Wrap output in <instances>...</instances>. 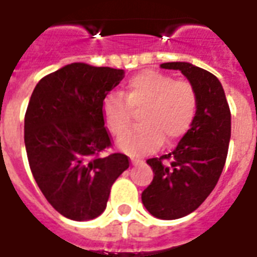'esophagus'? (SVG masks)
<instances>
[{
	"label": "esophagus",
	"instance_id": "1",
	"mask_svg": "<svg viewBox=\"0 0 257 257\" xmlns=\"http://www.w3.org/2000/svg\"><path fill=\"white\" fill-rule=\"evenodd\" d=\"M141 163H143V160H139V159H132V165H140Z\"/></svg>",
	"mask_w": 257,
	"mask_h": 257
}]
</instances>
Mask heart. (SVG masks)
Here are the masks:
<instances>
[{
  "mask_svg": "<svg viewBox=\"0 0 257 257\" xmlns=\"http://www.w3.org/2000/svg\"><path fill=\"white\" fill-rule=\"evenodd\" d=\"M199 97L187 80L144 70L133 76L124 96L112 93L102 102V116L113 136L120 137L132 122L133 111L141 108V125L121 137L120 147L131 156H144L168 144L189 131L197 112Z\"/></svg>",
  "mask_w": 257,
  "mask_h": 257,
  "instance_id": "heart-1",
  "label": "heart"
}]
</instances>
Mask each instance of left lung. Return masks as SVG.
Masks as SVG:
<instances>
[{
  "instance_id": "8db88e82",
  "label": "left lung",
  "mask_w": 257,
  "mask_h": 257,
  "mask_svg": "<svg viewBox=\"0 0 257 257\" xmlns=\"http://www.w3.org/2000/svg\"><path fill=\"white\" fill-rule=\"evenodd\" d=\"M195 86L199 105L191 129L173 151L147 160L153 180L141 193L144 207L157 219L189 215L213 191L223 172L231 139V110L216 76L189 62H165Z\"/></svg>"
}]
</instances>
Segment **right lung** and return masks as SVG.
<instances>
[{"instance_id": "1", "label": "right lung", "mask_w": 257, "mask_h": 257, "mask_svg": "<svg viewBox=\"0 0 257 257\" xmlns=\"http://www.w3.org/2000/svg\"><path fill=\"white\" fill-rule=\"evenodd\" d=\"M124 70L74 62L42 77L25 113L30 171L52 207L70 220L100 216L117 177L129 168L122 153H107L112 136L102 102Z\"/></svg>"}]
</instances>
